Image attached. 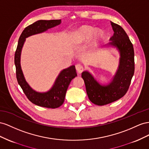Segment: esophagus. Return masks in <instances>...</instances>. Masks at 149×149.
<instances>
[{"instance_id":"1","label":"esophagus","mask_w":149,"mask_h":149,"mask_svg":"<svg viewBox=\"0 0 149 149\" xmlns=\"http://www.w3.org/2000/svg\"><path fill=\"white\" fill-rule=\"evenodd\" d=\"M75 69L77 70L79 74L82 73V72L84 70V67L80 64H77L75 65Z\"/></svg>"}]
</instances>
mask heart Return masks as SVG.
<instances>
[{
    "mask_svg": "<svg viewBox=\"0 0 149 149\" xmlns=\"http://www.w3.org/2000/svg\"><path fill=\"white\" fill-rule=\"evenodd\" d=\"M95 29L91 26L84 25L80 27L77 31V36L79 39L81 41H86L94 33ZM94 34V33H93ZM102 37V32L100 31L95 32L92 36V42L93 44H96Z\"/></svg>",
    "mask_w": 149,
    "mask_h": 149,
    "instance_id": "b5f03b06",
    "label": "heart"
}]
</instances>
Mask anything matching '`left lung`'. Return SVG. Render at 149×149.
Returning a JSON list of instances; mask_svg holds the SVG:
<instances>
[{"label":"left lung","mask_w":149,"mask_h":149,"mask_svg":"<svg viewBox=\"0 0 149 149\" xmlns=\"http://www.w3.org/2000/svg\"><path fill=\"white\" fill-rule=\"evenodd\" d=\"M114 32L109 45L116 47L120 53L119 65L110 83L100 85L87 71L82 73L87 94L93 104L104 105L120 99L129 88L135 70L133 45L123 28L111 22Z\"/></svg>","instance_id":"obj_1"}]
</instances>
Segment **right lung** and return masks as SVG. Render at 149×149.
Segmentation results:
<instances>
[{
  "label": "right lung",
  "mask_w": 149,
  "mask_h": 149,
  "mask_svg": "<svg viewBox=\"0 0 149 149\" xmlns=\"http://www.w3.org/2000/svg\"><path fill=\"white\" fill-rule=\"evenodd\" d=\"M61 23V20H40L25 27L19 37L14 57L17 80L25 95L33 104L50 109L59 107L64 102L68 87L71 80L77 76L75 65H72L61 71L52 87L48 92L40 93L33 90L25 80L21 69L20 54L27 37L44 32Z\"/></svg>",
  "instance_id": "right-lung-1"
}]
</instances>
